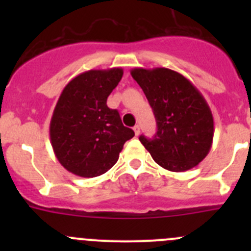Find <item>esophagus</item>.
<instances>
[{"label": "esophagus", "mask_w": 251, "mask_h": 251, "mask_svg": "<svg viewBox=\"0 0 251 251\" xmlns=\"http://www.w3.org/2000/svg\"><path fill=\"white\" fill-rule=\"evenodd\" d=\"M133 131H135V135H136V136L140 135V132H141L140 125H135V126H133Z\"/></svg>", "instance_id": "1"}]
</instances>
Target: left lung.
<instances>
[{"label": "left lung", "mask_w": 251, "mask_h": 251, "mask_svg": "<svg viewBox=\"0 0 251 251\" xmlns=\"http://www.w3.org/2000/svg\"><path fill=\"white\" fill-rule=\"evenodd\" d=\"M131 75L155 116V136L140 137L154 161L174 173L198 165L214 138V118L203 95L188 78L166 68H135Z\"/></svg>", "instance_id": "8db88e82"}]
</instances>
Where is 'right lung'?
I'll use <instances>...</instances> for the list:
<instances>
[{"label": "right lung", "mask_w": 251, "mask_h": 251, "mask_svg": "<svg viewBox=\"0 0 251 251\" xmlns=\"http://www.w3.org/2000/svg\"><path fill=\"white\" fill-rule=\"evenodd\" d=\"M121 68L88 70L68 82L53 110L50 144L69 173L96 177L115 165L126 141L135 136L107 98L123 77Z\"/></svg>", "instance_id": "1"}]
</instances>
